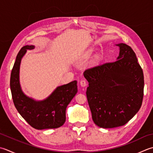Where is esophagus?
I'll list each match as a JSON object with an SVG mask.
<instances>
[{
  "instance_id": "34e87169",
  "label": "esophagus",
  "mask_w": 153,
  "mask_h": 153,
  "mask_svg": "<svg viewBox=\"0 0 153 153\" xmlns=\"http://www.w3.org/2000/svg\"><path fill=\"white\" fill-rule=\"evenodd\" d=\"M80 85L82 87H85L87 85H88L87 81L85 79H82L80 81Z\"/></svg>"
}]
</instances>
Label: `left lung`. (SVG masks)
<instances>
[{"mask_svg":"<svg viewBox=\"0 0 153 153\" xmlns=\"http://www.w3.org/2000/svg\"><path fill=\"white\" fill-rule=\"evenodd\" d=\"M117 46V60L83 73L89 82L86 95L93 121L105 128L126 124L139 111L144 95V76L135 53L127 44Z\"/></svg>","mask_w":153,"mask_h":153,"instance_id":"1","label":"left lung"}]
</instances>
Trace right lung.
Returning <instances> with one entry per match:
<instances>
[{"label": "right lung", "instance_id": "1", "mask_svg": "<svg viewBox=\"0 0 153 153\" xmlns=\"http://www.w3.org/2000/svg\"><path fill=\"white\" fill-rule=\"evenodd\" d=\"M33 48L34 46H25L20 49L11 71L10 85L14 106L26 122L36 129L58 128L65 121L66 107L77 91V82L73 81L58 87L43 101H36L26 97L20 86V64L26 50Z\"/></svg>", "mask_w": 153, "mask_h": 153}]
</instances>
